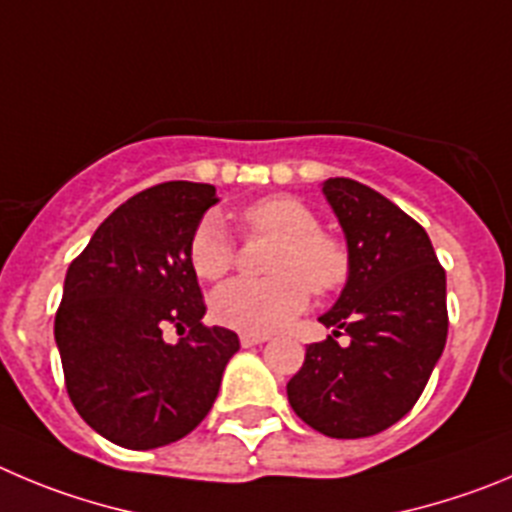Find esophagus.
<instances>
[{"label": "esophagus", "mask_w": 512, "mask_h": 512, "mask_svg": "<svg viewBox=\"0 0 512 512\" xmlns=\"http://www.w3.org/2000/svg\"><path fill=\"white\" fill-rule=\"evenodd\" d=\"M265 341H270V336H267V333H242L240 336V343L245 348L257 346V343H265Z\"/></svg>", "instance_id": "34e87169"}]
</instances>
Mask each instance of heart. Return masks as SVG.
<instances>
[{
	"instance_id": "obj_1",
	"label": "heart",
	"mask_w": 512,
	"mask_h": 512,
	"mask_svg": "<svg viewBox=\"0 0 512 512\" xmlns=\"http://www.w3.org/2000/svg\"><path fill=\"white\" fill-rule=\"evenodd\" d=\"M250 232L272 234L280 245L270 280H229L212 295V315L222 326L245 333H270L293 321L308 305L310 291L328 295L343 288L351 255L338 237L323 232L305 202L285 194L262 197L240 212ZM189 262L202 280H219L234 262V240L217 214H204L189 237Z\"/></svg>"
}]
</instances>
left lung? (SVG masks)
<instances>
[{
  "instance_id": "1",
  "label": "left lung",
  "mask_w": 512,
  "mask_h": 512,
  "mask_svg": "<svg viewBox=\"0 0 512 512\" xmlns=\"http://www.w3.org/2000/svg\"><path fill=\"white\" fill-rule=\"evenodd\" d=\"M346 234V288L318 321L333 336L305 348L288 381L293 412L336 439L371 437L417 404L447 343V278L419 222L371 186L323 181ZM346 330L352 343L335 341Z\"/></svg>"
}]
</instances>
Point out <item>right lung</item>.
I'll list each match as a JSON object with an SVG mask.
<instances>
[{
    "mask_svg": "<svg viewBox=\"0 0 512 512\" xmlns=\"http://www.w3.org/2000/svg\"><path fill=\"white\" fill-rule=\"evenodd\" d=\"M212 184L166 181L116 209L70 262L55 315L65 386L80 417L128 450L186 437L212 409L237 333L204 326L189 237ZM169 325L186 330L169 344Z\"/></svg>",
    "mask_w": 512,
    "mask_h": 512,
    "instance_id": "add662e5",
    "label": "right lung"
}]
</instances>
